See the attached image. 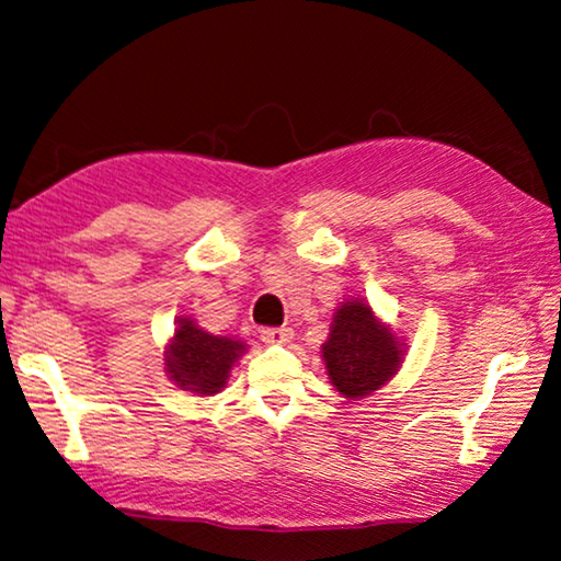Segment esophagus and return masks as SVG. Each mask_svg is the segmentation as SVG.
<instances>
[{
    "mask_svg": "<svg viewBox=\"0 0 561 561\" xmlns=\"http://www.w3.org/2000/svg\"><path fill=\"white\" fill-rule=\"evenodd\" d=\"M260 336L264 344H287V341H291L294 331L289 327H270V329H262Z\"/></svg>",
    "mask_w": 561,
    "mask_h": 561,
    "instance_id": "1",
    "label": "esophagus"
}]
</instances>
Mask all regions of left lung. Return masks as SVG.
Masks as SVG:
<instances>
[{"label": "left lung", "instance_id": "8db88e82", "mask_svg": "<svg viewBox=\"0 0 561 561\" xmlns=\"http://www.w3.org/2000/svg\"><path fill=\"white\" fill-rule=\"evenodd\" d=\"M403 351L405 344L378 321L364 299H351L336 309L321 356L331 386L354 401L391 381L403 364Z\"/></svg>", "mask_w": 561, "mask_h": 561}]
</instances>
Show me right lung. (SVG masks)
I'll list each match as a JSON object with an SVG mask.
<instances>
[{"label":"right lung","instance_id":"right-lung-1","mask_svg":"<svg viewBox=\"0 0 561 561\" xmlns=\"http://www.w3.org/2000/svg\"><path fill=\"white\" fill-rule=\"evenodd\" d=\"M244 351L242 341L207 334L193 319L183 317L165 348V371L183 391L215 396L225 388L230 368Z\"/></svg>","mask_w":561,"mask_h":561}]
</instances>
